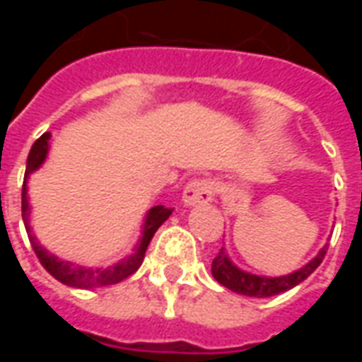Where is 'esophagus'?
Wrapping results in <instances>:
<instances>
[{
    "label": "esophagus",
    "mask_w": 362,
    "mask_h": 362,
    "mask_svg": "<svg viewBox=\"0 0 362 362\" xmlns=\"http://www.w3.org/2000/svg\"><path fill=\"white\" fill-rule=\"evenodd\" d=\"M213 199V186L209 180L204 178H196L186 184L184 194H182V202L184 205H199L207 204Z\"/></svg>",
    "instance_id": "obj_1"
}]
</instances>
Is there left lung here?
<instances>
[{"instance_id": "1", "label": "left lung", "mask_w": 362, "mask_h": 362, "mask_svg": "<svg viewBox=\"0 0 362 362\" xmlns=\"http://www.w3.org/2000/svg\"><path fill=\"white\" fill-rule=\"evenodd\" d=\"M327 244L318 252L316 258H312L306 266H303L296 272L283 275V277H262L254 273L243 272L228 259L225 248H221L219 254L215 256L211 264V273L215 279L219 281L223 287L235 291L238 295L256 296V298H266V296H275L279 293H285L288 288L296 287L298 283H303L310 273L316 272V267L322 264V259L326 256Z\"/></svg>"}]
</instances>
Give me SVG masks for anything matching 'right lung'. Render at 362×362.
<instances>
[{"mask_svg":"<svg viewBox=\"0 0 362 362\" xmlns=\"http://www.w3.org/2000/svg\"><path fill=\"white\" fill-rule=\"evenodd\" d=\"M48 141H50V134L40 135L38 139L33 145V149L28 153L27 158V170H25V180H23V196H21V211H23V221H25V228L28 233V240L33 244V250H35L36 258L40 259V264L44 266V269L50 273L54 279H58L59 283H64L67 287H77V288H95V287H108V285H114V283H119L126 277H129L132 273H135L139 269V266L143 264V258H145V252H147V246H149L151 238L157 233V228L165 223L173 209L170 207H165V205H155L151 207L147 217H145V225H143L141 238H139V244L135 246V250L132 256H127L122 262H118L116 266L106 267V269H93V267H81L75 266L71 262H64V259L56 258L54 254L46 250L44 246H40V243L36 240V236L33 235L30 230V225H28V213H30V207H28V197H27V180L28 174L35 173L36 168H40L44 160H46V155H48Z\"/></svg>","mask_w":362,"mask_h":362,"instance_id":"1","label":"right lung"}]
</instances>
